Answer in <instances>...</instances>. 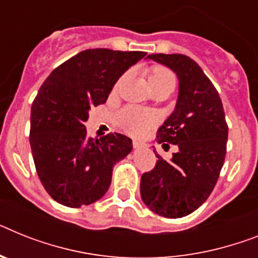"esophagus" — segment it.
Returning <instances> with one entry per match:
<instances>
[{
	"mask_svg": "<svg viewBox=\"0 0 258 258\" xmlns=\"http://www.w3.org/2000/svg\"><path fill=\"white\" fill-rule=\"evenodd\" d=\"M133 146H134V148L138 149V148H142V147L144 146V144H143V143H140V142H138V140H134Z\"/></svg>",
	"mask_w": 258,
	"mask_h": 258,
	"instance_id": "34e87169",
	"label": "esophagus"
}]
</instances>
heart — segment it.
Here are the masks:
<instances>
[{
	"label": "heart",
	"mask_w": 258,
	"mask_h": 258,
	"mask_svg": "<svg viewBox=\"0 0 258 258\" xmlns=\"http://www.w3.org/2000/svg\"><path fill=\"white\" fill-rule=\"evenodd\" d=\"M148 79L151 85L166 81L174 82L173 73L168 68L161 66L153 67L149 72ZM115 122L120 128H123L127 133L133 134V135H142L157 124L159 116L153 111L139 109L135 106H125L116 112Z\"/></svg>",
	"instance_id": "obj_1"
}]
</instances>
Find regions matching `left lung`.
<instances>
[{
  "label": "left lung",
  "mask_w": 258,
  "mask_h": 258,
  "mask_svg": "<svg viewBox=\"0 0 258 258\" xmlns=\"http://www.w3.org/2000/svg\"><path fill=\"white\" fill-rule=\"evenodd\" d=\"M149 59L169 67L179 81L177 105L157 130L162 147L178 151L164 160L156 153L152 170L140 181V196L153 213L182 218L205 203L216 185L226 159L228 125L213 82L189 56L152 53Z\"/></svg>",
  "instance_id": "left-lung-1"
}]
</instances>
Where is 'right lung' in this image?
Returning a JSON list of instances; mask_svg holds the SVG:
<instances>
[{
    "mask_svg": "<svg viewBox=\"0 0 258 258\" xmlns=\"http://www.w3.org/2000/svg\"><path fill=\"white\" fill-rule=\"evenodd\" d=\"M142 51L85 49L60 64L45 79L31 105L30 146L45 191L68 207L88 206L111 183L112 166L133 149L122 134L89 138L90 107L107 101L112 86Z\"/></svg>",
    "mask_w": 258,
    "mask_h": 258,
    "instance_id": "add662e5",
    "label": "right lung"
}]
</instances>
